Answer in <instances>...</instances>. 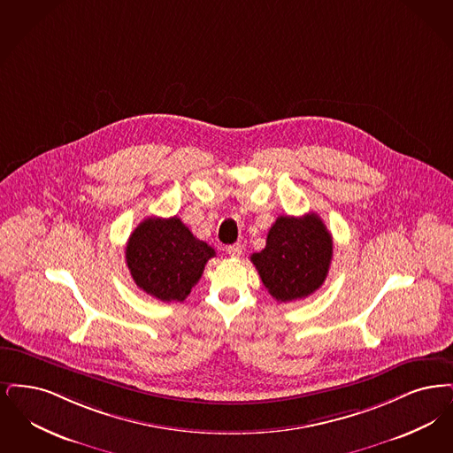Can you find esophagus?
Returning <instances> with one entry per match:
<instances>
[{"mask_svg":"<svg viewBox=\"0 0 453 453\" xmlns=\"http://www.w3.org/2000/svg\"><path fill=\"white\" fill-rule=\"evenodd\" d=\"M226 252L230 257H240L242 256V245L240 243H234V245H228L226 247Z\"/></svg>","mask_w":453,"mask_h":453,"instance_id":"esophagus-1","label":"esophagus"}]
</instances>
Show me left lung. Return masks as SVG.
I'll use <instances>...</instances> for the list:
<instances>
[{"label":"left lung","mask_w":453,"mask_h":453,"mask_svg":"<svg viewBox=\"0 0 453 453\" xmlns=\"http://www.w3.org/2000/svg\"><path fill=\"white\" fill-rule=\"evenodd\" d=\"M334 257V240L316 213L279 217L265 249L252 254L265 289L280 303L304 299L321 288Z\"/></svg>","instance_id":"obj_1"}]
</instances>
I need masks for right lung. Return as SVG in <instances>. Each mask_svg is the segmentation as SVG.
<instances>
[{
  "label": "right lung",
  "mask_w": 453,
  "mask_h": 453,
  "mask_svg": "<svg viewBox=\"0 0 453 453\" xmlns=\"http://www.w3.org/2000/svg\"><path fill=\"white\" fill-rule=\"evenodd\" d=\"M215 250L180 218H147L128 238L125 258L135 284L160 301H184Z\"/></svg>",
  "instance_id": "right-lung-1"
}]
</instances>
